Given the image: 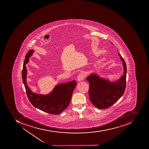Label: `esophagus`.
I'll return each mask as SVG.
<instances>
[{
    "label": "esophagus",
    "instance_id": "1",
    "mask_svg": "<svg viewBox=\"0 0 149 149\" xmlns=\"http://www.w3.org/2000/svg\"><path fill=\"white\" fill-rule=\"evenodd\" d=\"M85 78V75L84 73H80L77 76V80L78 81H82Z\"/></svg>",
    "mask_w": 149,
    "mask_h": 149
}]
</instances>
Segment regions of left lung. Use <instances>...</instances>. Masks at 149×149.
<instances>
[{
    "label": "left lung",
    "mask_w": 149,
    "mask_h": 149,
    "mask_svg": "<svg viewBox=\"0 0 149 149\" xmlns=\"http://www.w3.org/2000/svg\"><path fill=\"white\" fill-rule=\"evenodd\" d=\"M118 55L123 61L124 72V75L118 80L111 82L95 74H92L87 78L90 84L88 94L90 101L98 109L111 107L121 97L125 90L126 65L119 53Z\"/></svg>",
    "instance_id": "obj_1"
}]
</instances>
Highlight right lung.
<instances>
[{"label":"right lung","instance_id":"add662e5","mask_svg":"<svg viewBox=\"0 0 149 149\" xmlns=\"http://www.w3.org/2000/svg\"><path fill=\"white\" fill-rule=\"evenodd\" d=\"M33 50H30L25 56L22 71V78L29 100L34 107L50 114H58L68 106L72 94L77 85L75 80L56 86L49 95L36 94L31 91L26 82L27 70L25 64L33 54Z\"/></svg>","mask_w":149,"mask_h":149}]
</instances>
